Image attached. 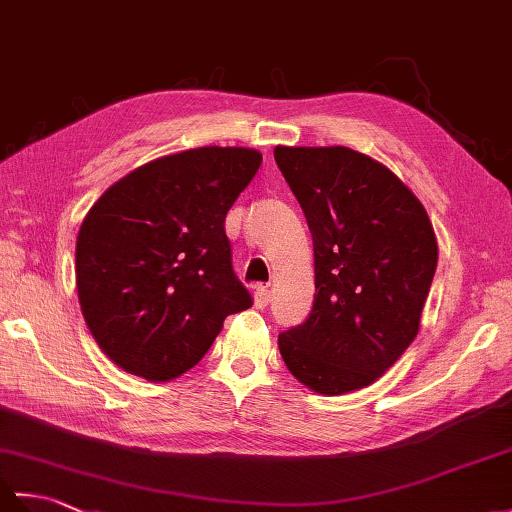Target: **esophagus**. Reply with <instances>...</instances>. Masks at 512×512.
Wrapping results in <instances>:
<instances>
[{"mask_svg":"<svg viewBox=\"0 0 512 512\" xmlns=\"http://www.w3.org/2000/svg\"><path fill=\"white\" fill-rule=\"evenodd\" d=\"M253 301H255V308L257 310H264L268 303H270V290L266 286H257L255 295H253Z\"/></svg>","mask_w":512,"mask_h":512,"instance_id":"obj_1","label":"esophagus"}]
</instances>
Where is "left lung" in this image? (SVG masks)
Masks as SVG:
<instances>
[{
    "mask_svg": "<svg viewBox=\"0 0 512 512\" xmlns=\"http://www.w3.org/2000/svg\"><path fill=\"white\" fill-rule=\"evenodd\" d=\"M314 244V303L279 334L290 374L323 396L376 383L420 330L436 233L394 171L350 147H275Z\"/></svg>",
    "mask_w": 512,
    "mask_h": 512,
    "instance_id": "obj_1",
    "label": "left lung"
}]
</instances>
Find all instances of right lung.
<instances>
[{"label": "right lung", "instance_id": "obj_1", "mask_svg": "<svg viewBox=\"0 0 512 512\" xmlns=\"http://www.w3.org/2000/svg\"><path fill=\"white\" fill-rule=\"evenodd\" d=\"M262 154L198 147L127 173L94 202L76 237L85 325L114 365L151 383L189 372L228 314L250 308L231 266L226 213Z\"/></svg>", "mask_w": 512, "mask_h": 512}]
</instances>
